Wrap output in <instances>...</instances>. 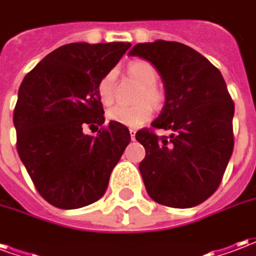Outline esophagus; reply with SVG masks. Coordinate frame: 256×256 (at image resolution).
<instances>
[{
  "label": "esophagus",
  "mask_w": 256,
  "mask_h": 256,
  "mask_svg": "<svg viewBox=\"0 0 256 256\" xmlns=\"http://www.w3.org/2000/svg\"><path fill=\"white\" fill-rule=\"evenodd\" d=\"M136 133H137V132H136V130H134V128H130V137H132V140H136Z\"/></svg>",
  "instance_id": "34e87169"
}]
</instances>
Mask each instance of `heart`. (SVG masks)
Masks as SVG:
<instances>
[{
    "label": "heart",
    "mask_w": 256,
    "mask_h": 256,
    "mask_svg": "<svg viewBox=\"0 0 256 256\" xmlns=\"http://www.w3.org/2000/svg\"><path fill=\"white\" fill-rule=\"evenodd\" d=\"M128 72L142 84V89L138 96L140 100L142 101H140L134 106L116 104V106H111L106 112V118L112 122L120 123L128 128H137L152 116L154 108L150 103L152 102L155 106H159L163 101V94L155 86L159 75H158L156 68L150 62H145V60L133 62L128 66ZM115 76H116V71L111 70L104 74L97 84V92H98V97L102 104H111L114 101ZM144 98H146L148 101L146 102L147 100H144ZM150 100L151 101L150 103Z\"/></svg>",
    "instance_id": "1"
}]
</instances>
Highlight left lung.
<instances>
[{
    "label": "left lung",
    "mask_w": 256,
    "mask_h": 256,
    "mask_svg": "<svg viewBox=\"0 0 256 256\" xmlns=\"http://www.w3.org/2000/svg\"><path fill=\"white\" fill-rule=\"evenodd\" d=\"M128 56L154 64L164 84V106L150 126L170 130L136 133L145 148L140 172L156 203L190 208L218 189L233 152L234 102L220 70L180 42L137 44Z\"/></svg>",
    "instance_id": "8db88e82"
}]
</instances>
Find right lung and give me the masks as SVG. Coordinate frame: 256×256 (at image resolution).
Masks as SVG:
<instances>
[{"instance_id": "right-lung-1", "label": "right lung", "mask_w": 256, "mask_h": 256, "mask_svg": "<svg viewBox=\"0 0 256 256\" xmlns=\"http://www.w3.org/2000/svg\"><path fill=\"white\" fill-rule=\"evenodd\" d=\"M128 42H75L58 48L31 70L14 106L16 148L42 198L63 210L80 208L106 193L130 142L124 124H104L97 84L126 53ZM100 126L96 136L86 127ZM93 132V130H92Z\"/></svg>"}]
</instances>
